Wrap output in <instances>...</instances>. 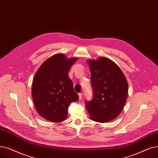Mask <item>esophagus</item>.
Listing matches in <instances>:
<instances>
[{"label":"esophagus","instance_id":"esophagus-1","mask_svg":"<svg viewBox=\"0 0 158 158\" xmlns=\"http://www.w3.org/2000/svg\"><path fill=\"white\" fill-rule=\"evenodd\" d=\"M79 100L82 99V98H83V94L82 93L79 94Z\"/></svg>","mask_w":158,"mask_h":158}]
</instances>
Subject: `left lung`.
<instances>
[{
  "mask_svg": "<svg viewBox=\"0 0 158 158\" xmlns=\"http://www.w3.org/2000/svg\"><path fill=\"white\" fill-rule=\"evenodd\" d=\"M91 72L93 99L85 102L92 120L105 123L120 114L128 96L127 79L119 67L110 59L101 57L88 60Z\"/></svg>",
  "mask_w": 158,
  "mask_h": 158,
  "instance_id": "8db88e82",
  "label": "left lung"
}]
</instances>
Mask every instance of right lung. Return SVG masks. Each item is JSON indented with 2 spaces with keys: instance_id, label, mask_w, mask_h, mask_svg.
<instances>
[{
  "instance_id": "add662e5",
  "label": "right lung",
  "mask_w": 158,
  "mask_h": 158,
  "mask_svg": "<svg viewBox=\"0 0 158 158\" xmlns=\"http://www.w3.org/2000/svg\"><path fill=\"white\" fill-rule=\"evenodd\" d=\"M77 60L57 53L46 59L37 71L31 95L37 112L44 119L54 123L64 121L68 106L78 101L79 96L68 76L70 67Z\"/></svg>"
}]
</instances>
